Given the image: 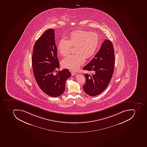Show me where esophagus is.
Returning <instances> with one entry per match:
<instances>
[{"label":"esophagus","instance_id":"esophagus-1","mask_svg":"<svg viewBox=\"0 0 147 147\" xmlns=\"http://www.w3.org/2000/svg\"><path fill=\"white\" fill-rule=\"evenodd\" d=\"M71 75L73 76L76 75L77 74L76 72L74 71H71Z\"/></svg>","mask_w":147,"mask_h":147}]
</instances>
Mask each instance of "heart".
<instances>
[{
  "instance_id": "heart-1",
  "label": "heart",
  "mask_w": 147,
  "mask_h": 147,
  "mask_svg": "<svg viewBox=\"0 0 147 147\" xmlns=\"http://www.w3.org/2000/svg\"><path fill=\"white\" fill-rule=\"evenodd\" d=\"M69 39L62 38L57 49L63 56L68 55L71 46H75L76 54L69 55L62 61V65L65 68L76 70L84 63L85 59L92 56L96 51L100 38L98 33L84 30H76L70 33Z\"/></svg>"
}]
</instances>
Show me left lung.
Instances as JSON below:
<instances>
[{
    "mask_svg": "<svg viewBox=\"0 0 147 147\" xmlns=\"http://www.w3.org/2000/svg\"><path fill=\"white\" fill-rule=\"evenodd\" d=\"M115 60L113 44L110 40H105L94 58L83 67L93 72L92 75L84 74L86 82L83 88L87 94L97 96L106 89L113 76Z\"/></svg>",
    "mask_w": 147,
    "mask_h": 147,
    "instance_id": "8db88e82",
    "label": "left lung"
}]
</instances>
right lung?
I'll use <instances>...</instances> for the list:
<instances>
[{
	"mask_svg": "<svg viewBox=\"0 0 147 147\" xmlns=\"http://www.w3.org/2000/svg\"><path fill=\"white\" fill-rule=\"evenodd\" d=\"M55 31L49 29L36 42L32 61L36 81L39 88L46 94L58 97L64 92L65 82L71 76L68 69H59L57 58V49L55 42Z\"/></svg>",
	"mask_w": 147,
	"mask_h": 147,
	"instance_id": "obj_1",
	"label": "right lung"
}]
</instances>
